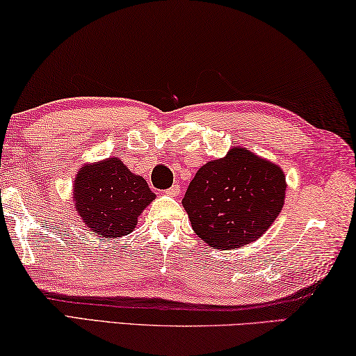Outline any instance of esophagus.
Segmentation results:
<instances>
[{"mask_svg":"<svg viewBox=\"0 0 356 356\" xmlns=\"http://www.w3.org/2000/svg\"><path fill=\"white\" fill-rule=\"evenodd\" d=\"M165 194H167V195H172V197L178 195V194H179V184H173L172 188H168V189L165 191Z\"/></svg>","mask_w":356,"mask_h":356,"instance_id":"34e87169","label":"esophagus"}]
</instances>
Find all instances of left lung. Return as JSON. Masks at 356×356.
Wrapping results in <instances>:
<instances>
[{"label":"left lung","instance_id":"1","mask_svg":"<svg viewBox=\"0 0 356 356\" xmlns=\"http://www.w3.org/2000/svg\"><path fill=\"white\" fill-rule=\"evenodd\" d=\"M281 167L246 148H232L195 173L183 207L192 230L214 249H235L257 240L281 213L285 197Z\"/></svg>","mask_w":356,"mask_h":356}]
</instances>
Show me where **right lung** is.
<instances>
[{"mask_svg":"<svg viewBox=\"0 0 356 356\" xmlns=\"http://www.w3.org/2000/svg\"><path fill=\"white\" fill-rule=\"evenodd\" d=\"M154 197L147 181L131 173L118 157L81 167L74 183L75 208L99 236L120 238L131 233Z\"/></svg>","mask_w":356,"mask_h":356,"instance_id":"add662e5","label":"right lung"}]
</instances>
